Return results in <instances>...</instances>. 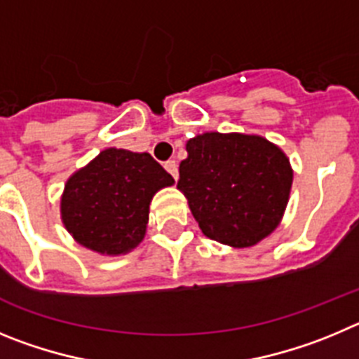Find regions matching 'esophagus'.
<instances>
[{
  "mask_svg": "<svg viewBox=\"0 0 359 359\" xmlns=\"http://www.w3.org/2000/svg\"><path fill=\"white\" fill-rule=\"evenodd\" d=\"M164 168H166V172L177 180V177H179V168H177L175 161H166V163H164Z\"/></svg>",
  "mask_w": 359,
  "mask_h": 359,
  "instance_id": "obj_1",
  "label": "esophagus"
}]
</instances>
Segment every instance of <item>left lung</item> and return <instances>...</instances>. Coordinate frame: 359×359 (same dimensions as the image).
<instances>
[{
  "label": "left lung",
  "mask_w": 359,
  "mask_h": 359,
  "mask_svg": "<svg viewBox=\"0 0 359 359\" xmlns=\"http://www.w3.org/2000/svg\"><path fill=\"white\" fill-rule=\"evenodd\" d=\"M177 187L198 227L232 248L254 247L272 234L290 200V159L266 137L203 132L186 143Z\"/></svg>",
  "instance_id": "left-lung-1"
}]
</instances>
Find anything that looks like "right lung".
<instances>
[{
	"instance_id": "1",
	"label": "right lung",
	"mask_w": 359,
	"mask_h": 359,
	"mask_svg": "<svg viewBox=\"0 0 359 359\" xmlns=\"http://www.w3.org/2000/svg\"><path fill=\"white\" fill-rule=\"evenodd\" d=\"M173 184L147 151L105 148L67 179L60 218L79 245L102 256H121L143 241L154 195Z\"/></svg>"
}]
</instances>
